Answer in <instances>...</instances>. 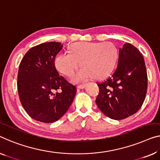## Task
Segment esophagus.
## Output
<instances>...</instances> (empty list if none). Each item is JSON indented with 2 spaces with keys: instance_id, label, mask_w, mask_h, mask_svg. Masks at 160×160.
Returning <instances> with one entry per match:
<instances>
[{
  "instance_id": "34e87169",
  "label": "esophagus",
  "mask_w": 160,
  "mask_h": 160,
  "mask_svg": "<svg viewBox=\"0 0 160 160\" xmlns=\"http://www.w3.org/2000/svg\"><path fill=\"white\" fill-rule=\"evenodd\" d=\"M85 86H86V84H83V85H78V88H79V89H83V88H85Z\"/></svg>"
}]
</instances>
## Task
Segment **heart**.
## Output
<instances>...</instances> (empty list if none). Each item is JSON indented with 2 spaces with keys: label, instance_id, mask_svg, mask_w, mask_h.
<instances>
[{
  "label": "heart",
  "instance_id": "b5f03b06",
  "mask_svg": "<svg viewBox=\"0 0 160 160\" xmlns=\"http://www.w3.org/2000/svg\"><path fill=\"white\" fill-rule=\"evenodd\" d=\"M68 52H61L54 58L58 72L71 76L80 65L82 66L71 79L78 83L106 76L113 70L118 58V49L110 42H78L69 47Z\"/></svg>",
  "mask_w": 160,
  "mask_h": 160
}]
</instances>
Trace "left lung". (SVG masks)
Listing matches in <instances>:
<instances>
[{
  "mask_svg": "<svg viewBox=\"0 0 160 160\" xmlns=\"http://www.w3.org/2000/svg\"><path fill=\"white\" fill-rule=\"evenodd\" d=\"M99 94L95 103L105 115L121 120L139 110L147 90V75L142 54L126 43L119 49L117 68L103 82L98 83Z\"/></svg>",
  "mask_w": 160,
  "mask_h": 160,
  "instance_id": "left-lung-1",
  "label": "left lung"
}]
</instances>
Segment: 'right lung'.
Segmentation results:
<instances>
[{"instance_id":"add662e5","label":"right lung","mask_w":160,"mask_h":160,"mask_svg":"<svg viewBox=\"0 0 160 160\" xmlns=\"http://www.w3.org/2000/svg\"><path fill=\"white\" fill-rule=\"evenodd\" d=\"M62 47L60 42H52L32 47L19 66L17 87L21 103L30 117L40 122L53 123L62 117L77 91L59 76L54 66V58Z\"/></svg>"}]
</instances>
